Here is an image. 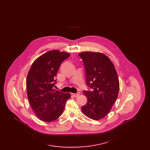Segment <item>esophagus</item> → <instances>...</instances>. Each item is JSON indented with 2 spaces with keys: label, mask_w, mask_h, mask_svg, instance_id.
I'll return each mask as SVG.
<instances>
[{
  "label": "esophagus",
  "mask_w": 150,
  "mask_h": 150,
  "mask_svg": "<svg viewBox=\"0 0 150 150\" xmlns=\"http://www.w3.org/2000/svg\"><path fill=\"white\" fill-rule=\"evenodd\" d=\"M71 95L72 96H74V97H78L80 95V93L78 92V93H71Z\"/></svg>",
  "instance_id": "esophagus-1"
}]
</instances>
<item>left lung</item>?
<instances>
[{"mask_svg": "<svg viewBox=\"0 0 150 150\" xmlns=\"http://www.w3.org/2000/svg\"><path fill=\"white\" fill-rule=\"evenodd\" d=\"M86 69V85L92 91H84L87 103L81 107L89 118L98 120L107 115L117 99L119 81L114 65L105 54L84 52L79 54Z\"/></svg>", "mask_w": 150, "mask_h": 150, "instance_id": "8db88e82", "label": "left lung"}]
</instances>
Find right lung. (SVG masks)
<instances>
[{
	"instance_id": "obj_1",
	"label": "right lung",
	"mask_w": 150,
	"mask_h": 150,
	"mask_svg": "<svg viewBox=\"0 0 150 150\" xmlns=\"http://www.w3.org/2000/svg\"><path fill=\"white\" fill-rule=\"evenodd\" d=\"M70 56L64 52L48 51L38 57L31 65L27 80V94L30 104L41 120L51 122L62 114L70 93L53 89L54 79L61 63Z\"/></svg>"
}]
</instances>
